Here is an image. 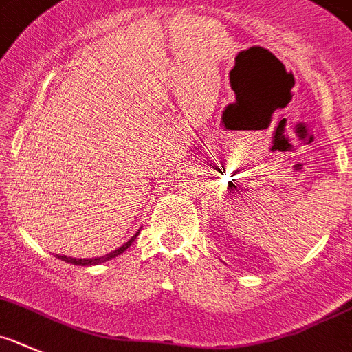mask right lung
Here are the masks:
<instances>
[{"label": "right lung", "instance_id": "add662e5", "mask_svg": "<svg viewBox=\"0 0 352 352\" xmlns=\"http://www.w3.org/2000/svg\"><path fill=\"white\" fill-rule=\"evenodd\" d=\"M137 235H138V233H137ZM137 235H133L131 239H129L128 242L124 243V245L119 247V249H116V251L109 252V254H105V256H100V258H91V259H89V258H85V259H78V258H68V256H59V254H58V258L61 259V261L72 263V265H80V267H89V265H100V263L109 261V259H112V258H116V256L122 254V252H124L126 249H128V247L131 245L133 240L137 239Z\"/></svg>", "mask_w": 352, "mask_h": 352}]
</instances>
